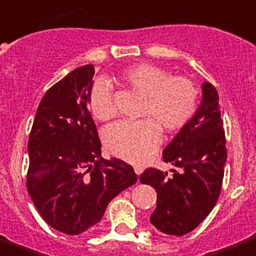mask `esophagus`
Segmentation results:
<instances>
[{
    "mask_svg": "<svg viewBox=\"0 0 256 256\" xmlns=\"http://www.w3.org/2000/svg\"><path fill=\"white\" fill-rule=\"evenodd\" d=\"M142 171H144V168H142V166H140V165H136L134 172L137 174V175H142Z\"/></svg>",
    "mask_w": 256,
    "mask_h": 256,
    "instance_id": "esophagus-1",
    "label": "esophagus"
}]
</instances>
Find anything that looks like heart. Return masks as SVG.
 Segmentation results:
<instances>
[{
  "instance_id": "heart-1",
  "label": "heart",
  "mask_w": 256,
  "mask_h": 256,
  "mask_svg": "<svg viewBox=\"0 0 256 256\" xmlns=\"http://www.w3.org/2000/svg\"><path fill=\"white\" fill-rule=\"evenodd\" d=\"M123 84L144 98L138 122H118L105 130L104 140L114 156L128 162H142L161 142V130L178 132L198 110L199 90L186 77H171L152 64H136L120 74ZM90 109L95 119L109 120L116 114L112 86L99 78L90 91Z\"/></svg>"
}]
</instances>
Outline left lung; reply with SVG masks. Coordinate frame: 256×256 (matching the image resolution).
Masks as SVG:
<instances>
[{
  "instance_id": "8db88e82",
  "label": "left lung",
  "mask_w": 256,
  "mask_h": 256,
  "mask_svg": "<svg viewBox=\"0 0 256 256\" xmlns=\"http://www.w3.org/2000/svg\"><path fill=\"white\" fill-rule=\"evenodd\" d=\"M165 162L178 166L168 172L148 168L140 182L157 192L151 224L170 236L194 230L214 208L220 196L227 161L226 136L218 94L208 81L202 84V100L194 116L162 151Z\"/></svg>"
}]
</instances>
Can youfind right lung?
Instances as JSON below:
<instances>
[{"label": "right lung", "instance_id": "add662e5", "mask_svg": "<svg viewBox=\"0 0 256 256\" xmlns=\"http://www.w3.org/2000/svg\"><path fill=\"white\" fill-rule=\"evenodd\" d=\"M95 68L71 71L42 98L28 142L26 186L43 220L77 236L102 220L109 202L137 182L132 165L100 156L90 114Z\"/></svg>", "mask_w": 256, "mask_h": 256}]
</instances>
